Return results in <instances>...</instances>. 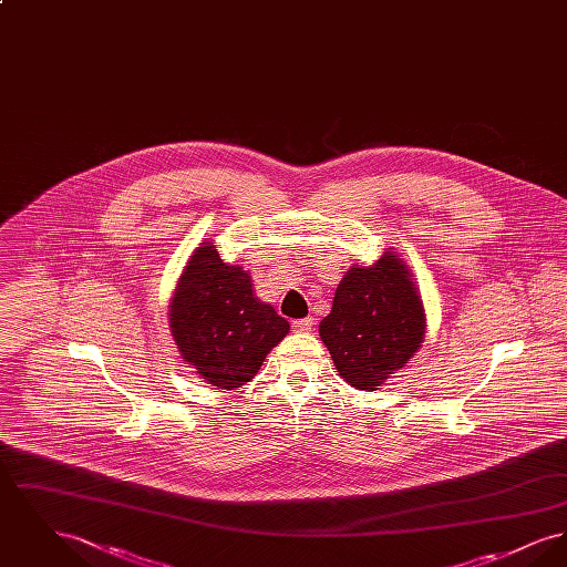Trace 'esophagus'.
Returning a JSON list of instances; mask_svg holds the SVG:
<instances>
[{
    "mask_svg": "<svg viewBox=\"0 0 567 567\" xmlns=\"http://www.w3.org/2000/svg\"><path fill=\"white\" fill-rule=\"evenodd\" d=\"M291 327H293V331H297V333H308V331H312V327H315V319H312V317L299 319V321H293Z\"/></svg>",
    "mask_w": 567,
    "mask_h": 567,
    "instance_id": "esophagus-1",
    "label": "esophagus"
}]
</instances>
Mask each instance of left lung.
<instances>
[{
  "label": "left lung",
  "mask_w": 567,
  "mask_h": 567,
  "mask_svg": "<svg viewBox=\"0 0 567 567\" xmlns=\"http://www.w3.org/2000/svg\"><path fill=\"white\" fill-rule=\"evenodd\" d=\"M336 370L354 389H372L404 368L425 336V312L404 261L384 252L372 268H351L319 324Z\"/></svg>",
  "instance_id": "left-lung-1"
}]
</instances>
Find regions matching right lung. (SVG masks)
I'll return each instance as SVG.
<instances>
[{
  "label": "right lung",
  "mask_w": 567,
  "mask_h": 567,
  "mask_svg": "<svg viewBox=\"0 0 567 567\" xmlns=\"http://www.w3.org/2000/svg\"><path fill=\"white\" fill-rule=\"evenodd\" d=\"M169 327L183 359L227 391L252 380L289 333L287 319L252 296L250 276L223 264L215 244L193 252L169 306Z\"/></svg>",
  "instance_id": "add662e5"
}]
</instances>
